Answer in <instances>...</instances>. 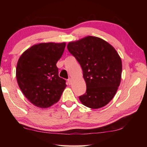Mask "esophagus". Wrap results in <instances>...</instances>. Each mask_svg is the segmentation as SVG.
<instances>
[{
    "label": "esophagus",
    "mask_w": 147,
    "mask_h": 147,
    "mask_svg": "<svg viewBox=\"0 0 147 147\" xmlns=\"http://www.w3.org/2000/svg\"><path fill=\"white\" fill-rule=\"evenodd\" d=\"M67 82H68V84H69V85H71V82H72V79L71 78H69L67 79Z\"/></svg>",
    "instance_id": "esophagus-1"
}]
</instances>
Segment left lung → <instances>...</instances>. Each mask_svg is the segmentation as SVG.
<instances>
[{
  "label": "left lung",
  "mask_w": 147,
  "mask_h": 147,
  "mask_svg": "<svg viewBox=\"0 0 147 147\" xmlns=\"http://www.w3.org/2000/svg\"><path fill=\"white\" fill-rule=\"evenodd\" d=\"M67 49L83 71L85 94L79 96L84 106L100 108L111 100L120 85L122 61L115 49L108 42L93 36L70 42Z\"/></svg>",
  "instance_id": "8db88e82"
}]
</instances>
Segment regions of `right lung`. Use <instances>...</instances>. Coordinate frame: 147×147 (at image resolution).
<instances>
[{"label":"right lung","instance_id":"right-lung-1","mask_svg":"<svg viewBox=\"0 0 147 147\" xmlns=\"http://www.w3.org/2000/svg\"><path fill=\"white\" fill-rule=\"evenodd\" d=\"M65 43L35 45L19 59L16 78L26 98L37 107L46 108L56 103L66 87L59 77L56 63L63 53Z\"/></svg>","mask_w":147,"mask_h":147}]
</instances>
